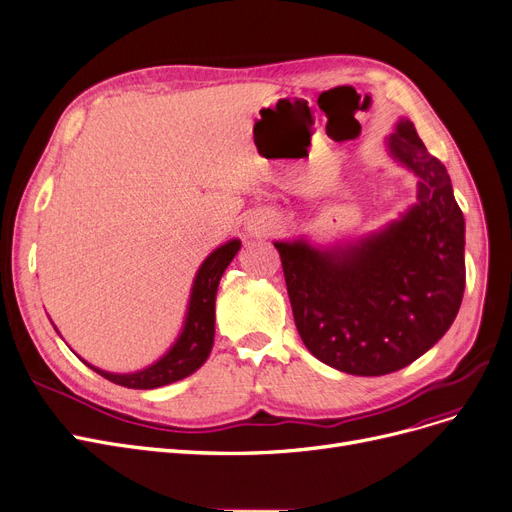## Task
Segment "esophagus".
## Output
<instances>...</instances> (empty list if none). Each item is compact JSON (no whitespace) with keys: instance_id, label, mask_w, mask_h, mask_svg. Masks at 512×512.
<instances>
[{"instance_id":"1","label":"esophagus","mask_w":512,"mask_h":512,"mask_svg":"<svg viewBox=\"0 0 512 512\" xmlns=\"http://www.w3.org/2000/svg\"><path fill=\"white\" fill-rule=\"evenodd\" d=\"M276 228V219L272 215H255L249 224H247V232L253 236H270Z\"/></svg>"}]
</instances>
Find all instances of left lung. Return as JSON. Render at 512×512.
I'll return each mask as SVG.
<instances>
[{
	"instance_id": "left-lung-1",
	"label": "left lung",
	"mask_w": 512,
	"mask_h": 512,
	"mask_svg": "<svg viewBox=\"0 0 512 512\" xmlns=\"http://www.w3.org/2000/svg\"><path fill=\"white\" fill-rule=\"evenodd\" d=\"M389 157L416 175V203L381 230L311 244L276 240L301 341L355 376L402 370L452 326L464 293V217L448 169L402 117Z\"/></svg>"
}]
</instances>
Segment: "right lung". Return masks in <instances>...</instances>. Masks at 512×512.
Listing matches in <instances>:
<instances>
[{"instance_id":"1","label":"right lung","mask_w":512,"mask_h":512,"mask_svg":"<svg viewBox=\"0 0 512 512\" xmlns=\"http://www.w3.org/2000/svg\"><path fill=\"white\" fill-rule=\"evenodd\" d=\"M240 240L232 238L219 247L201 263L188 299L186 318L180 335L173 345L161 355L157 362L136 370V372H108L90 362L81 360L94 372L104 376L106 381L127 387V389H157L182 381L192 372L201 368L213 349L215 339V297L221 276L240 251ZM56 328V326H54ZM58 332V328H56Z\"/></svg>"}]
</instances>
